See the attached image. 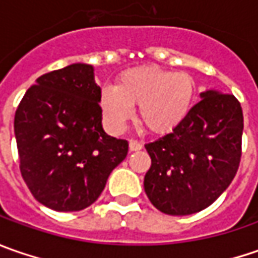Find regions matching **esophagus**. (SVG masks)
I'll use <instances>...</instances> for the list:
<instances>
[{
  "label": "esophagus",
  "mask_w": 258,
  "mask_h": 258,
  "mask_svg": "<svg viewBox=\"0 0 258 258\" xmlns=\"http://www.w3.org/2000/svg\"><path fill=\"white\" fill-rule=\"evenodd\" d=\"M142 149V144L139 141H135V139H131L129 141V151L131 152H135V151H141Z\"/></svg>",
  "instance_id": "esophagus-1"
}]
</instances>
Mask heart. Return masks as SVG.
<instances>
[{
  "label": "heart",
  "mask_w": 258,
  "mask_h": 258,
  "mask_svg": "<svg viewBox=\"0 0 258 258\" xmlns=\"http://www.w3.org/2000/svg\"><path fill=\"white\" fill-rule=\"evenodd\" d=\"M195 83L186 73H173L159 67H138L124 72L117 86H104L100 92V110L106 126L122 134L139 106V117L151 132H172L189 113Z\"/></svg>",
  "instance_id": "b5f03b06"
}]
</instances>
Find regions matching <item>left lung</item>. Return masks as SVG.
I'll return each mask as SVG.
<instances>
[{
    "label": "left lung",
    "instance_id": "1",
    "mask_svg": "<svg viewBox=\"0 0 258 258\" xmlns=\"http://www.w3.org/2000/svg\"><path fill=\"white\" fill-rule=\"evenodd\" d=\"M243 109L233 94L201 93V102L171 134L145 145L151 168L145 192L168 215H189L228 188L241 159Z\"/></svg>",
    "mask_w": 258,
    "mask_h": 258
}]
</instances>
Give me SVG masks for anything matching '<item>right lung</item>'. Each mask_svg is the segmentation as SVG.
Listing matches in <instances>:
<instances>
[{
  "instance_id": "right-lung-1",
  "label": "right lung",
  "mask_w": 258,
  "mask_h": 258,
  "mask_svg": "<svg viewBox=\"0 0 258 258\" xmlns=\"http://www.w3.org/2000/svg\"><path fill=\"white\" fill-rule=\"evenodd\" d=\"M99 99L93 66L76 63L40 76L17 107L20 171L35 200L54 211L92 205L127 155V141L103 131Z\"/></svg>"
}]
</instances>
